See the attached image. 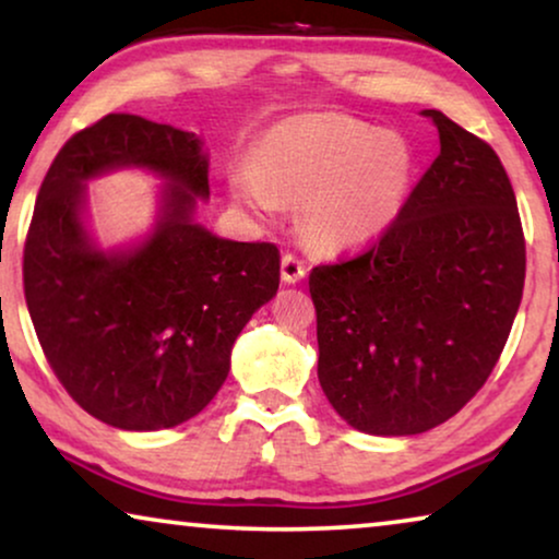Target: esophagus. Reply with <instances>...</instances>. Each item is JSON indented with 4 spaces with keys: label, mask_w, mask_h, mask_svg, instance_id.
<instances>
[{
    "label": "esophagus",
    "mask_w": 559,
    "mask_h": 559,
    "mask_svg": "<svg viewBox=\"0 0 559 559\" xmlns=\"http://www.w3.org/2000/svg\"><path fill=\"white\" fill-rule=\"evenodd\" d=\"M305 274H308V270H305L300 259L293 254L282 257V282H285V285H297V282L305 280Z\"/></svg>",
    "instance_id": "obj_1"
}]
</instances>
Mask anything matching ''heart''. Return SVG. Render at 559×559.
Wrapping results in <instances>:
<instances>
[{"mask_svg": "<svg viewBox=\"0 0 559 559\" xmlns=\"http://www.w3.org/2000/svg\"><path fill=\"white\" fill-rule=\"evenodd\" d=\"M415 152L396 132H379L348 114L282 119L262 136L257 167H234L228 188L257 216L280 211V195L302 201L310 239L328 249L377 241L407 205Z\"/></svg>", "mask_w": 559, "mask_h": 559, "instance_id": "b5f03b06", "label": "heart"}]
</instances>
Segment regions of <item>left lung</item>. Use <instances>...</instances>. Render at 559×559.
I'll return each instance as SVG.
<instances>
[{
	"label": "left lung",
	"mask_w": 559,
	"mask_h": 559,
	"mask_svg": "<svg viewBox=\"0 0 559 559\" xmlns=\"http://www.w3.org/2000/svg\"><path fill=\"white\" fill-rule=\"evenodd\" d=\"M440 155L396 224L310 272L318 379L358 432L432 430L486 384L524 289V234L501 159L442 111Z\"/></svg>",
	"instance_id": "left-lung-1"
}]
</instances>
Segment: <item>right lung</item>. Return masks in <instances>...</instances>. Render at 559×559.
Listing matches in <instances>:
<instances>
[{
	"instance_id": "right-lung-1",
	"label": "right lung",
	"mask_w": 559,
	"mask_h": 559,
	"mask_svg": "<svg viewBox=\"0 0 559 559\" xmlns=\"http://www.w3.org/2000/svg\"><path fill=\"white\" fill-rule=\"evenodd\" d=\"M119 169L163 179L158 209L147 233L102 248L87 182ZM209 195L201 136L134 114L71 136L37 193L22 266L37 341L66 392L119 430H167L205 409L243 325L277 295V247L205 228Z\"/></svg>"
}]
</instances>
